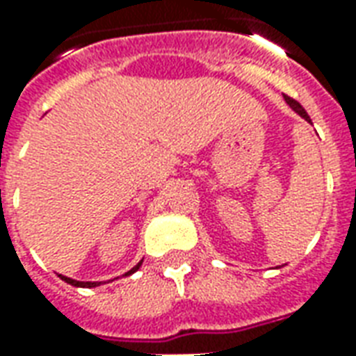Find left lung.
<instances>
[{
    "label": "left lung",
    "instance_id": "8db88e82",
    "mask_svg": "<svg viewBox=\"0 0 356 356\" xmlns=\"http://www.w3.org/2000/svg\"><path fill=\"white\" fill-rule=\"evenodd\" d=\"M284 99H286V102L290 104L291 108L298 112L299 116L303 118V120H307V122H311V118H309V114H307V112H305V108H303V106H301V104H299V102L296 101V99H291V97H288V95H284Z\"/></svg>",
    "mask_w": 356,
    "mask_h": 356
}]
</instances>
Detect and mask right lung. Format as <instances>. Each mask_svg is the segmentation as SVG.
Returning <instances> with one entry per match:
<instances>
[{
	"instance_id": "add662e5",
	"label": "right lung",
	"mask_w": 356,
	"mask_h": 356,
	"mask_svg": "<svg viewBox=\"0 0 356 356\" xmlns=\"http://www.w3.org/2000/svg\"><path fill=\"white\" fill-rule=\"evenodd\" d=\"M139 267H140V263H139V265H135V267H133L131 270H129V273H125V275H131V273H135V270H137V268H139ZM60 278H63L65 282L72 284V286H81V288H95V286H99V284H101V282H78V280H72V278H66V276H60Z\"/></svg>"
}]
</instances>
